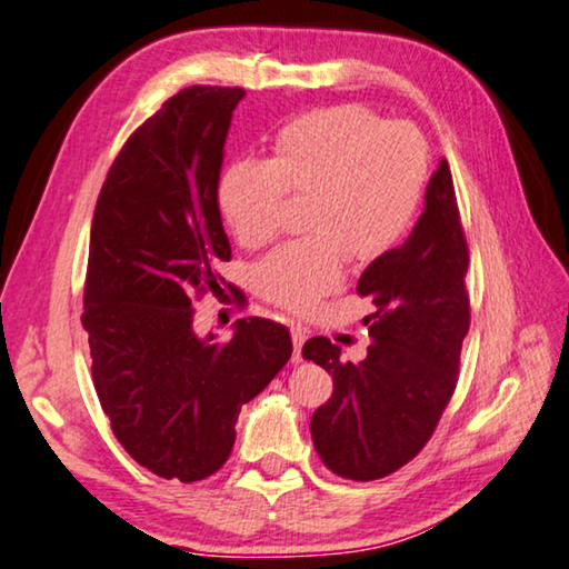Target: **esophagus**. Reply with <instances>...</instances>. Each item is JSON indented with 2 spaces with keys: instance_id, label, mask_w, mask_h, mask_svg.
Returning a JSON list of instances; mask_svg holds the SVG:
<instances>
[{
  "instance_id": "1",
  "label": "esophagus",
  "mask_w": 569,
  "mask_h": 569,
  "mask_svg": "<svg viewBox=\"0 0 569 569\" xmlns=\"http://www.w3.org/2000/svg\"><path fill=\"white\" fill-rule=\"evenodd\" d=\"M291 339H293V362H301V347L306 341V329L301 327H291Z\"/></svg>"
}]
</instances>
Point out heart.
<instances>
[{"label": "heart", "mask_w": 569, "mask_h": 569, "mask_svg": "<svg viewBox=\"0 0 569 569\" xmlns=\"http://www.w3.org/2000/svg\"><path fill=\"white\" fill-rule=\"evenodd\" d=\"M428 174L422 133L365 106L319 108L276 133L270 159H236L222 171V218L246 248L276 236L286 194L309 197L303 228L256 268L268 301L306 311L337 291L347 256L372 263L408 232Z\"/></svg>", "instance_id": "obj_1"}]
</instances>
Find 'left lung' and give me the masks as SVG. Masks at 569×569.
<instances>
[{"label":"left lung","mask_w":569,"mask_h":569,"mask_svg":"<svg viewBox=\"0 0 569 569\" xmlns=\"http://www.w3.org/2000/svg\"><path fill=\"white\" fill-rule=\"evenodd\" d=\"M468 246L453 177L440 159L426 189V210L400 248L372 260L357 291L369 296L362 362H345L327 337L303 345L333 380L313 412L311 438L323 466L341 479L375 481L412 461L428 443L456 390L468 333Z\"/></svg>","instance_id":"left-lung-1"}]
</instances>
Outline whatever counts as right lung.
Returning a JSON list of instances; mask_svg holds the SVG:
<instances>
[{
  "label": "right lung",
  "instance_id": "obj_1",
  "mask_svg": "<svg viewBox=\"0 0 569 569\" xmlns=\"http://www.w3.org/2000/svg\"><path fill=\"white\" fill-rule=\"evenodd\" d=\"M242 88L192 86L123 143L90 224L83 329L113 436L161 479L202 481L236 443L240 408L291 359L283 323L248 317L230 341L194 331L192 299L230 260L218 182Z\"/></svg>",
  "mask_w": 569,
  "mask_h": 569
}]
</instances>
